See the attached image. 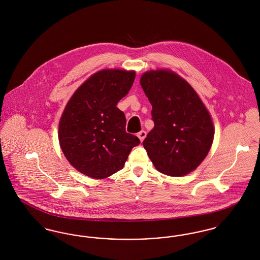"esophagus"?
I'll return each mask as SVG.
<instances>
[{"mask_svg":"<svg viewBox=\"0 0 260 260\" xmlns=\"http://www.w3.org/2000/svg\"><path fill=\"white\" fill-rule=\"evenodd\" d=\"M137 136H138V138L140 139V141L142 142V141L144 140V138L146 137V132H144V131H141V132H139V133L137 134Z\"/></svg>","mask_w":260,"mask_h":260,"instance_id":"1","label":"esophagus"}]
</instances>
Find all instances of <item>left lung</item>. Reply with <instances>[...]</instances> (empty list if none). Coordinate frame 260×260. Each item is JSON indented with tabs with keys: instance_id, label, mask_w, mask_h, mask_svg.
Returning <instances> with one entry per match:
<instances>
[{
	"instance_id": "1",
	"label": "left lung",
	"mask_w": 260,
	"mask_h": 260,
	"mask_svg": "<svg viewBox=\"0 0 260 260\" xmlns=\"http://www.w3.org/2000/svg\"><path fill=\"white\" fill-rule=\"evenodd\" d=\"M140 84L152 105L154 128L143 141L160 173L183 176L196 170L213 140L210 114L196 91L178 75L149 71Z\"/></svg>"
}]
</instances>
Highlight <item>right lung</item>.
I'll return each mask as SVG.
<instances>
[{
  "instance_id": "obj_1",
  "label": "right lung",
  "mask_w": 260,
  "mask_h": 260,
  "mask_svg": "<svg viewBox=\"0 0 260 260\" xmlns=\"http://www.w3.org/2000/svg\"><path fill=\"white\" fill-rule=\"evenodd\" d=\"M136 79L134 71L102 70L92 75L67 103L58 128L66 159L77 171L105 178L121 171L137 136L125 132V116L117 103Z\"/></svg>"
}]
</instances>
